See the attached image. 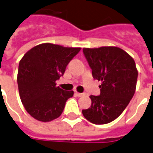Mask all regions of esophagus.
<instances>
[{
	"mask_svg": "<svg viewBox=\"0 0 153 153\" xmlns=\"http://www.w3.org/2000/svg\"><path fill=\"white\" fill-rule=\"evenodd\" d=\"M75 95L76 97H83L85 95V94H84V93H78V92H76Z\"/></svg>",
	"mask_w": 153,
	"mask_h": 153,
	"instance_id": "34e87169",
	"label": "esophagus"
}]
</instances>
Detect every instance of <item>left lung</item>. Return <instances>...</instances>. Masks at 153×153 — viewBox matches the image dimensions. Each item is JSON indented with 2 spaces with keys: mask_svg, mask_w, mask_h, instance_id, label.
Wrapping results in <instances>:
<instances>
[{
  "mask_svg": "<svg viewBox=\"0 0 153 153\" xmlns=\"http://www.w3.org/2000/svg\"><path fill=\"white\" fill-rule=\"evenodd\" d=\"M92 75L102 81L99 96L91 95L92 104L82 114L94 124H106L119 117L134 96L138 71L135 60L117 47L83 48Z\"/></svg>",
  "mask_w": 153,
  "mask_h": 153,
  "instance_id": "8db88e82",
  "label": "left lung"
}]
</instances>
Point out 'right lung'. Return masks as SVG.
<instances>
[{
    "label": "right lung",
    "mask_w": 153,
    "mask_h": 153,
    "mask_svg": "<svg viewBox=\"0 0 153 153\" xmlns=\"http://www.w3.org/2000/svg\"><path fill=\"white\" fill-rule=\"evenodd\" d=\"M81 48L42 43L29 50L19 62L18 91L26 111L34 119L50 122L61 115L73 91H65L56 81Z\"/></svg>",
    "instance_id": "1"
}]
</instances>
